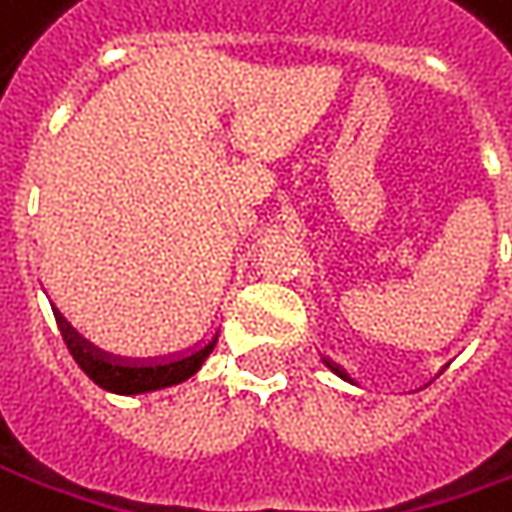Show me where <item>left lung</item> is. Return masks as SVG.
Returning a JSON list of instances; mask_svg holds the SVG:
<instances>
[{"mask_svg": "<svg viewBox=\"0 0 512 512\" xmlns=\"http://www.w3.org/2000/svg\"><path fill=\"white\" fill-rule=\"evenodd\" d=\"M323 362H326V368H328V371H331V374H337V377L345 379V382H351V379H348V374H345V371H343V368H340V365H337V362H331V360H328V357H323Z\"/></svg>", "mask_w": 512, "mask_h": 512, "instance_id": "1", "label": "left lung"}]
</instances>
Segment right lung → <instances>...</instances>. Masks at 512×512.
<instances>
[{"label":"right lung","mask_w":512,"mask_h":512,"mask_svg":"<svg viewBox=\"0 0 512 512\" xmlns=\"http://www.w3.org/2000/svg\"><path fill=\"white\" fill-rule=\"evenodd\" d=\"M56 323H59L70 357L76 360L81 371L93 379L98 388L118 394V397H138V394L161 391L169 385H181L192 374L201 371V365L218 343V331H215L212 337H206V340L195 343L186 351H178V354L152 357V360H124V357L107 354L90 340H84L59 311H56Z\"/></svg>","instance_id":"1"}]
</instances>
